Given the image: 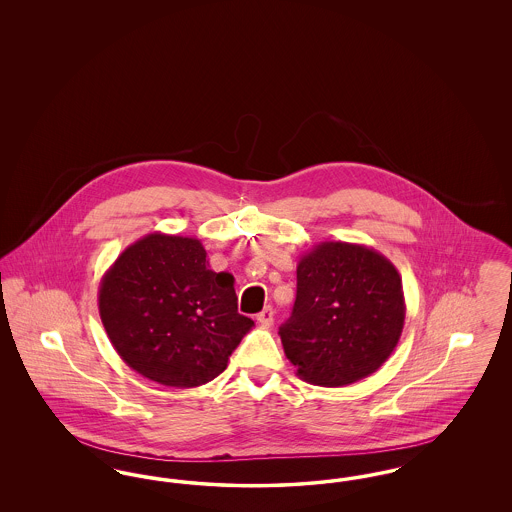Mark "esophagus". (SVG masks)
I'll return each mask as SVG.
<instances>
[{"label":"esophagus","mask_w":512,"mask_h":512,"mask_svg":"<svg viewBox=\"0 0 512 512\" xmlns=\"http://www.w3.org/2000/svg\"><path fill=\"white\" fill-rule=\"evenodd\" d=\"M257 322H259L261 326H272V322H274V311H272V307H265V309L257 315Z\"/></svg>","instance_id":"34e87169"}]
</instances>
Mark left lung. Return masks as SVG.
Wrapping results in <instances>:
<instances>
[{"mask_svg":"<svg viewBox=\"0 0 512 512\" xmlns=\"http://www.w3.org/2000/svg\"><path fill=\"white\" fill-rule=\"evenodd\" d=\"M405 313L401 276L388 257L366 245L320 242L297 263V297L280 338L301 380L340 388L390 359Z\"/></svg>","mask_w":512,"mask_h":512,"instance_id":"obj_1","label":"left lung"}]
</instances>
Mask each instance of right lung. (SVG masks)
Returning <instances> with one entry per match:
<instances>
[{"label": "right lung", "mask_w": 512, "mask_h": 512, "mask_svg": "<svg viewBox=\"0 0 512 512\" xmlns=\"http://www.w3.org/2000/svg\"><path fill=\"white\" fill-rule=\"evenodd\" d=\"M99 317L122 361L169 388L215 380L255 326L238 313L234 276L215 272L197 238L153 232L99 282Z\"/></svg>", "instance_id": "obj_1"}]
</instances>
